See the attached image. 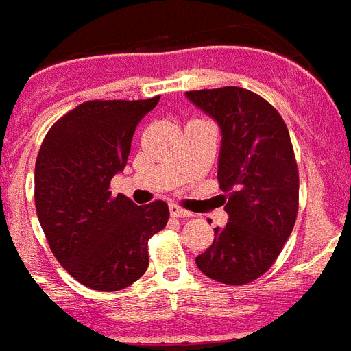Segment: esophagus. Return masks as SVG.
<instances>
[{"label":"esophagus","instance_id":"1","mask_svg":"<svg viewBox=\"0 0 351 351\" xmlns=\"http://www.w3.org/2000/svg\"><path fill=\"white\" fill-rule=\"evenodd\" d=\"M169 209H170V215H172V217H176V218H188V217H191L190 211H186V209H182L181 206H178V204H170Z\"/></svg>","mask_w":351,"mask_h":351}]
</instances>
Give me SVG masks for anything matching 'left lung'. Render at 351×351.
<instances>
[{"label": "left lung", "mask_w": 351, "mask_h": 351, "mask_svg": "<svg viewBox=\"0 0 351 351\" xmlns=\"http://www.w3.org/2000/svg\"><path fill=\"white\" fill-rule=\"evenodd\" d=\"M218 122V182L227 193L229 221L197 256L209 278L241 286L274 265L298 213V167L286 122L261 95L239 86L186 92Z\"/></svg>", "instance_id": "8db88e82"}]
</instances>
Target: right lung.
<instances>
[{
	"mask_svg": "<svg viewBox=\"0 0 351 351\" xmlns=\"http://www.w3.org/2000/svg\"><path fill=\"white\" fill-rule=\"evenodd\" d=\"M158 101H86L51 125L38 151L35 208L51 252L97 291L138 280L149 266V238L169 221L163 200L136 206L110 191L136 125Z\"/></svg>",
	"mask_w": 351,
	"mask_h": 351,
	"instance_id": "right-lung-1",
	"label": "right lung"
}]
</instances>
